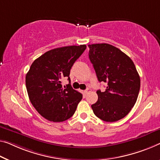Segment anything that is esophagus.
<instances>
[{
	"instance_id": "1",
	"label": "esophagus",
	"mask_w": 160,
	"mask_h": 160,
	"mask_svg": "<svg viewBox=\"0 0 160 160\" xmlns=\"http://www.w3.org/2000/svg\"><path fill=\"white\" fill-rule=\"evenodd\" d=\"M90 92H91L90 88H87V89H86V90L83 91V94H87L88 93Z\"/></svg>"
}]
</instances>
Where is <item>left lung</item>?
<instances>
[{"mask_svg":"<svg viewBox=\"0 0 160 160\" xmlns=\"http://www.w3.org/2000/svg\"><path fill=\"white\" fill-rule=\"evenodd\" d=\"M88 57L99 82L107 83L105 92L98 90L92 105L103 121L114 122L126 117L137 102L140 77L133 61L119 48L108 43L88 45Z\"/></svg>","mask_w":160,"mask_h":160,"instance_id":"left-lung-1","label":"left lung"}]
</instances>
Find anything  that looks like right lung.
I'll return each mask as SVG.
<instances>
[{
	"label": "right lung",
	"mask_w": 160,
	"mask_h": 160,
	"mask_svg": "<svg viewBox=\"0 0 160 160\" xmlns=\"http://www.w3.org/2000/svg\"><path fill=\"white\" fill-rule=\"evenodd\" d=\"M87 46L56 48L33 61L26 76V86L32 105L48 121L63 122L72 117L82 94L70 83L63 88L61 78L68 77L76 61Z\"/></svg>",
	"instance_id": "add662e5"
}]
</instances>
